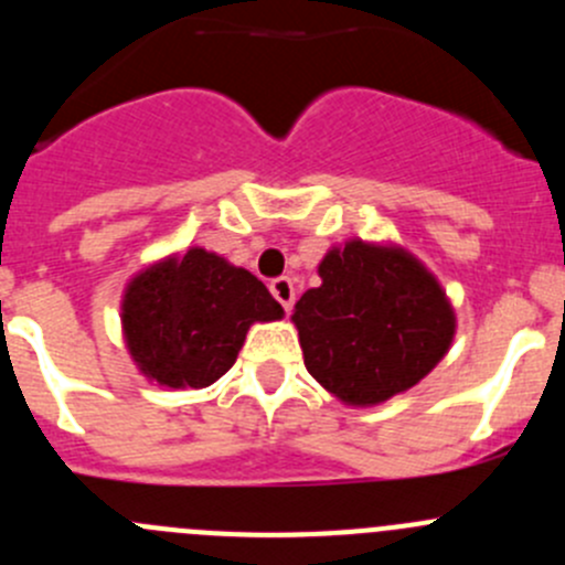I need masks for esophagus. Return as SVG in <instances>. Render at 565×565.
Segmentation results:
<instances>
[{"label": "esophagus", "instance_id": "1", "mask_svg": "<svg viewBox=\"0 0 565 565\" xmlns=\"http://www.w3.org/2000/svg\"><path fill=\"white\" fill-rule=\"evenodd\" d=\"M270 292H273V298H276L278 303L284 306V311H292V306H295V284H292V278H287V276L273 278V281H270Z\"/></svg>", "mask_w": 565, "mask_h": 565}]
</instances>
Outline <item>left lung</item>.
Listing matches in <instances>:
<instances>
[{"label": "left lung", "mask_w": 565, "mask_h": 565, "mask_svg": "<svg viewBox=\"0 0 565 565\" xmlns=\"http://www.w3.org/2000/svg\"><path fill=\"white\" fill-rule=\"evenodd\" d=\"M322 284L295 303L303 363L324 391L372 407L413 388L446 358L457 317L409 250L350 241L319 262Z\"/></svg>", "instance_id": "8db88e82"}]
</instances>
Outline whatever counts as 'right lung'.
Segmentation results:
<instances>
[{
  "label": "right lung",
  "instance_id": "obj_1",
  "mask_svg": "<svg viewBox=\"0 0 565 565\" xmlns=\"http://www.w3.org/2000/svg\"><path fill=\"white\" fill-rule=\"evenodd\" d=\"M281 317L259 278L204 248L145 267L122 295L130 358L163 388L213 385L237 361L250 324Z\"/></svg>",
  "mask_w": 565,
  "mask_h": 565
}]
</instances>
